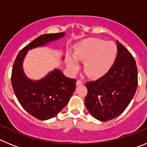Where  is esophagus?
I'll list each match as a JSON object with an SVG mask.
<instances>
[{
    "mask_svg": "<svg viewBox=\"0 0 147 147\" xmlns=\"http://www.w3.org/2000/svg\"><path fill=\"white\" fill-rule=\"evenodd\" d=\"M83 85V82L80 80H77V81H76V85Z\"/></svg>",
    "mask_w": 147,
    "mask_h": 147,
    "instance_id": "esophagus-1",
    "label": "esophagus"
}]
</instances>
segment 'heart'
<instances>
[{
  "instance_id": "heart-1",
  "label": "heart",
  "mask_w": 147,
  "mask_h": 147,
  "mask_svg": "<svg viewBox=\"0 0 147 147\" xmlns=\"http://www.w3.org/2000/svg\"><path fill=\"white\" fill-rule=\"evenodd\" d=\"M118 49L114 42L98 38H89L78 43L74 55L67 57V66L75 73L80 69L79 61H84V71L88 76L99 78L105 76L113 65Z\"/></svg>"
}]
</instances>
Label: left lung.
Segmentation results:
<instances>
[{
	"label": "left lung",
	"mask_w": 147,
	"mask_h": 147,
	"mask_svg": "<svg viewBox=\"0 0 147 147\" xmlns=\"http://www.w3.org/2000/svg\"><path fill=\"white\" fill-rule=\"evenodd\" d=\"M118 54L111 69L96 81L85 84V105L90 115L101 121L112 120L124 112L138 87L136 61L129 51L116 40Z\"/></svg>",
	"instance_id": "left-lung-1"
}]
</instances>
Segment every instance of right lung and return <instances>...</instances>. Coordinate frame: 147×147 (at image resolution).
<instances>
[{
    "mask_svg": "<svg viewBox=\"0 0 147 147\" xmlns=\"http://www.w3.org/2000/svg\"><path fill=\"white\" fill-rule=\"evenodd\" d=\"M65 35V32L41 35L20 51L13 65L11 85L18 102L28 113L40 120L52 119L65 107L74 92L76 81L65 76L58 68L40 80H32L24 72L23 60L28 51L45 47ZM64 58L62 56V60Z\"/></svg>",
    "mask_w": 147,
    "mask_h": 147,
    "instance_id": "1",
    "label": "right lung"
}]
</instances>
